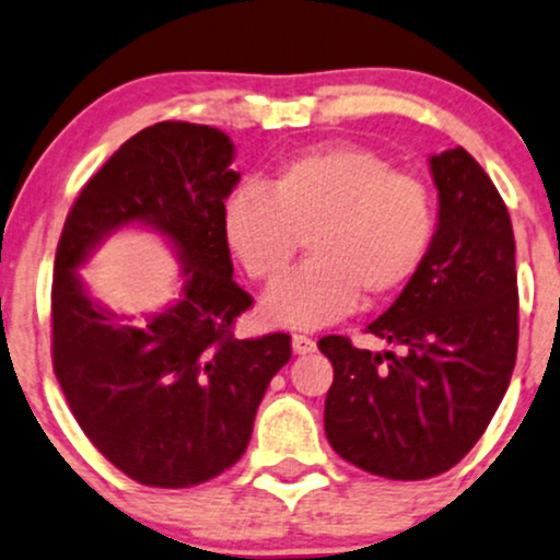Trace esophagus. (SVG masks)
Masks as SVG:
<instances>
[{
  "mask_svg": "<svg viewBox=\"0 0 560 560\" xmlns=\"http://www.w3.org/2000/svg\"><path fill=\"white\" fill-rule=\"evenodd\" d=\"M292 351L294 353L315 351V341L310 336H302V332H294V336H292Z\"/></svg>",
  "mask_w": 560,
  "mask_h": 560,
  "instance_id": "obj_1",
  "label": "esophagus"
}]
</instances>
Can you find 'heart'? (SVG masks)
<instances>
[{
	"instance_id": "heart-1",
	"label": "heart",
	"mask_w": 560,
	"mask_h": 560,
	"mask_svg": "<svg viewBox=\"0 0 560 560\" xmlns=\"http://www.w3.org/2000/svg\"><path fill=\"white\" fill-rule=\"evenodd\" d=\"M429 188L380 152L336 144L276 170L271 190L245 183L224 207V240L250 279L273 284L307 237V264L264 302L266 320L317 328L410 284L434 243Z\"/></svg>"
}]
</instances>
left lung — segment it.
Wrapping results in <instances>:
<instances>
[{
	"label": "left lung",
	"instance_id": "obj_1",
	"mask_svg": "<svg viewBox=\"0 0 560 560\" xmlns=\"http://www.w3.org/2000/svg\"><path fill=\"white\" fill-rule=\"evenodd\" d=\"M439 224L421 271L366 330L395 351L317 341L332 364L325 434L372 476L423 480L483 436L516 362L520 294L504 198L463 147L434 154Z\"/></svg>",
	"mask_w": 560,
	"mask_h": 560
}]
</instances>
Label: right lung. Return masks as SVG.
I'll return each mask as SVG.
<instances>
[{
    "label": "right lung",
    "mask_w": 560,
    "mask_h": 560,
    "mask_svg": "<svg viewBox=\"0 0 560 560\" xmlns=\"http://www.w3.org/2000/svg\"><path fill=\"white\" fill-rule=\"evenodd\" d=\"M235 144L162 121L124 141L80 190L54 260L51 357L63 398L97 452L141 486L190 488L243 457L287 332L235 338L253 296L232 281L224 198ZM147 223L184 260L182 300L133 324L89 300L75 268L126 223Z\"/></svg>",
    "instance_id": "obj_1"
}]
</instances>
